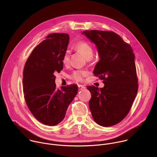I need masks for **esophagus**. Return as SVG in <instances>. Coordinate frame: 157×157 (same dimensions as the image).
Wrapping results in <instances>:
<instances>
[{
  "label": "esophagus",
  "instance_id": "1",
  "mask_svg": "<svg viewBox=\"0 0 157 157\" xmlns=\"http://www.w3.org/2000/svg\"><path fill=\"white\" fill-rule=\"evenodd\" d=\"M78 88H79V90H82V89H85V86H83V85H81V84H79L78 85Z\"/></svg>",
  "mask_w": 157,
  "mask_h": 157
}]
</instances>
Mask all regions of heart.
Listing matches in <instances>:
<instances>
[{"instance_id":"b5f03b06","label":"heart","mask_w":157,"mask_h":157,"mask_svg":"<svg viewBox=\"0 0 157 157\" xmlns=\"http://www.w3.org/2000/svg\"><path fill=\"white\" fill-rule=\"evenodd\" d=\"M74 48L81 52L87 59H91L94 55V48L91 44L84 41H80L76 43L74 45ZM70 61V52L66 51L63 57L62 63L64 65H67ZM87 75V72L85 70H77L73 71L71 75V78L77 81H81L84 77Z\"/></svg>"}]
</instances>
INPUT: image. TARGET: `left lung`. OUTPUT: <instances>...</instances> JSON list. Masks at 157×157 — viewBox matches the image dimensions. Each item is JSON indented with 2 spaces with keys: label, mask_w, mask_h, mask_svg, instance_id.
Here are the masks:
<instances>
[{
  "label": "left lung",
  "mask_w": 157,
  "mask_h": 157,
  "mask_svg": "<svg viewBox=\"0 0 157 157\" xmlns=\"http://www.w3.org/2000/svg\"><path fill=\"white\" fill-rule=\"evenodd\" d=\"M97 47L100 59L94 75L103 80L104 86H89L91 94L89 107L94 121L103 127L121 122L128 114L138 91L135 55L130 44L112 31L82 32Z\"/></svg>",
  "instance_id": "8db88e82"
}]
</instances>
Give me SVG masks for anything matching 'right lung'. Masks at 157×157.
<instances>
[{"label":"right lung","mask_w":157,"mask_h":157,"mask_svg":"<svg viewBox=\"0 0 157 157\" xmlns=\"http://www.w3.org/2000/svg\"><path fill=\"white\" fill-rule=\"evenodd\" d=\"M32 51L23 72V88L26 104L41 123L55 125L65 117L66 110L78 93L76 84L56 89L55 73L63 70L62 59L68 47L67 33L49 34Z\"/></svg>","instance_id":"obj_1"}]
</instances>
